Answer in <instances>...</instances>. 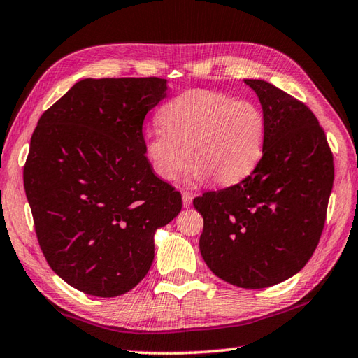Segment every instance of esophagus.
<instances>
[{
    "instance_id": "obj_1",
    "label": "esophagus",
    "mask_w": 358,
    "mask_h": 358,
    "mask_svg": "<svg viewBox=\"0 0 358 358\" xmlns=\"http://www.w3.org/2000/svg\"><path fill=\"white\" fill-rule=\"evenodd\" d=\"M181 196H183V207H191L192 194L187 192V191H183V194H181Z\"/></svg>"
}]
</instances>
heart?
Returning a JSON list of instances; mask_svg holds the SVG:
<instances>
[{
    "mask_svg": "<svg viewBox=\"0 0 358 358\" xmlns=\"http://www.w3.org/2000/svg\"><path fill=\"white\" fill-rule=\"evenodd\" d=\"M159 128L145 136V155L157 178L172 181L186 159L196 177L232 185L246 177L262 155L265 121L248 101L207 90L171 99L157 113Z\"/></svg>",
    "mask_w": 358,
    "mask_h": 358,
    "instance_id": "heart-1",
    "label": "heart"
}]
</instances>
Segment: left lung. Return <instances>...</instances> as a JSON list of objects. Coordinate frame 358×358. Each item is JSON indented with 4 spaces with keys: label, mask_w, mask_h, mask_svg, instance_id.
Wrapping results in <instances>:
<instances>
[{
    "label": "left lung",
    "mask_w": 358,
    "mask_h": 358,
    "mask_svg": "<svg viewBox=\"0 0 358 358\" xmlns=\"http://www.w3.org/2000/svg\"><path fill=\"white\" fill-rule=\"evenodd\" d=\"M264 112L262 157L240 183L203 192L201 254L243 289L281 282L306 265L322 235L335 178L333 153L311 108L265 80L246 78Z\"/></svg>",
    "instance_id": "obj_1"
}]
</instances>
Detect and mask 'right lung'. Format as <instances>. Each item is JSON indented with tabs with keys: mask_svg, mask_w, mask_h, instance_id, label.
<instances>
[{
	"mask_svg": "<svg viewBox=\"0 0 358 358\" xmlns=\"http://www.w3.org/2000/svg\"><path fill=\"white\" fill-rule=\"evenodd\" d=\"M166 78H83L41 115L23 167L36 237L50 268L96 296L129 292L155 259V232L181 194L145 156L143 120Z\"/></svg>",
	"mask_w": 358,
	"mask_h": 358,
	"instance_id": "1",
	"label": "right lung"
}]
</instances>
